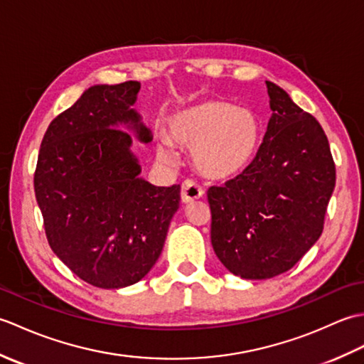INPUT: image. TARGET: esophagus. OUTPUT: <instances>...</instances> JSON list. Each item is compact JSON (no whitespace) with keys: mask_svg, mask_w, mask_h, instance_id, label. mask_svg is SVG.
<instances>
[{"mask_svg":"<svg viewBox=\"0 0 364 364\" xmlns=\"http://www.w3.org/2000/svg\"><path fill=\"white\" fill-rule=\"evenodd\" d=\"M203 197V189L198 186L196 181L186 180L181 186V202L183 203H192L196 200Z\"/></svg>","mask_w":364,"mask_h":364,"instance_id":"1","label":"esophagus"}]
</instances>
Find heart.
Segmentation results:
<instances>
[{"instance_id": "1", "label": "heart", "mask_w": 364, "mask_h": 364, "mask_svg": "<svg viewBox=\"0 0 364 364\" xmlns=\"http://www.w3.org/2000/svg\"><path fill=\"white\" fill-rule=\"evenodd\" d=\"M191 150L196 170L210 180H230L249 168L262 144L259 115L220 98H210L170 115L167 139L156 146L162 162H172L169 144Z\"/></svg>"}]
</instances>
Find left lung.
I'll return each instance as SVG.
<instances>
[{"instance_id": "left-lung-1", "label": "left lung", "mask_w": 364, "mask_h": 364, "mask_svg": "<svg viewBox=\"0 0 364 364\" xmlns=\"http://www.w3.org/2000/svg\"><path fill=\"white\" fill-rule=\"evenodd\" d=\"M272 109L261 150L244 173L208 189L211 244L231 274L280 275L323 230L336 168L319 122L266 81Z\"/></svg>"}]
</instances>
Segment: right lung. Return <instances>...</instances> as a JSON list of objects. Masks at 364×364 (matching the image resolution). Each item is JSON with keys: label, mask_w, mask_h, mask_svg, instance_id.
<instances>
[{"label": "right lung", "mask_w": 364, "mask_h": 364, "mask_svg": "<svg viewBox=\"0 0 364 364\" xmlns=\"http://www.w3.org/2000/svg\"><path fill=\"white\" fill-rule=\"evenodd\" d=\"M141 84L89 87L54 119L38 151L34 191L45 235L81 280L103 289L134 284L150 272L180 208V184L153 186L131 153L151 133L134 105Z\"/></svg>", "instance_id": "obj_1"}]
</instances>
